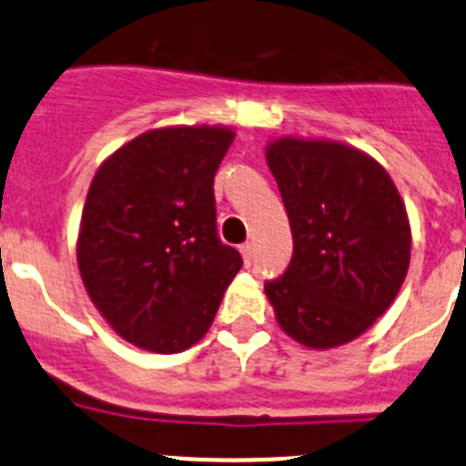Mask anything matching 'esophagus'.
Instances as JSON below:
<instances>
[{
    "instance_id": "esophagus-1",
    "label": "esophagus",
    "mask_w": 466,
    "mask_h": 466,
    "mask_svg": "<svg viewBox=\"0 0 466 466\" xmlns=\"http://www.w3.org/2000/svg\"><path fill=\"white\" fill-rule=\"evenodd\" d=\"M240 254H242V258H245L247 266H249V263H252V258H254V247H252V242H245V245L240 247Z\"/></svg>"
}]
</instances>
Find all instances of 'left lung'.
<instances>
[{"mask_svg": "<svg viewBox=\"0 0 466 466\" xmlns=\"http://www.w3.org/2000/svg\"><path fill=\"white\" fill-rule=\"evenodd\" d=\"M266 160L294 236L289 268L263 287L279 327L310 350L360 339L409 273L410 224L392 177L331 139H273Z\"/></svg>", "mask_w": 466, "mask_h": 466, "instance_id": "left-lung-1", "label": "left lung"}]
</instances>
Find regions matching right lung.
I'll list each match as a JSON object with an SVG mask.
<instances>
[{
	"label": "right lung",
	"mask_w": 466,
	"mask_h": 466,
	"mask_svg": "<svg viewBox=\"0 0 466 466\" xmlns=\"http://www.w3.org/2000/svg\"><path fill=\"white\" fill-rule=\"evenodd\" d=\"M236 133L156 127L97 167L76 261L90 300L127 343L175 355L203 339L240 270L217 236L214 175Z\"/></svg>",
	"instance_id": "1"
}]
</instances>
